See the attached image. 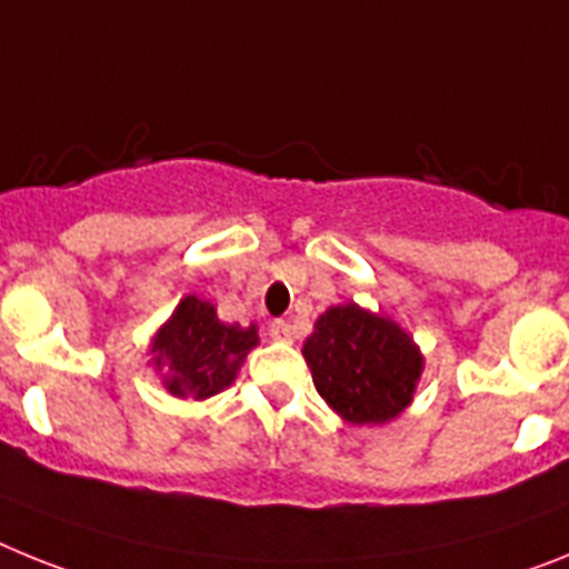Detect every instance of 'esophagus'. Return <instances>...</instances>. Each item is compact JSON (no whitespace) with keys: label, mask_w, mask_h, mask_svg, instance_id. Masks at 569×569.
Listing matches in <instances>:
<instances>
[{"label":"esophagus","mask_w":569,"mask_h":569,"mask_svg":"<svg viewBox=\"0 0 569 569\" xmlns=\"http://www.w3.org/2000/svg\"><path fill=\"white\" fill-rule=\"evenodd\" d=\"M269 335L274 340H291V335H295V332H291L289 320L280 318V320H271V323H269Z\"/></svg>","instance_id":"obj_1"}]
</instances>
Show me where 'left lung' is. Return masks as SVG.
Returning <instances> with one entry per match:
<instances>
[{"label": "left lung", "instance_id": "1", "mask_svg": "<svg viewBox=\"0 0 569 569\" xmlns=\"http://www.w3.org/2000/svg\"><path fill=\"white\" fill-rule=\"evenodd\" d=\"M320 398L349 423H383L409 407L421 355L392 320L360 306H332L303 343Z\"/></svg>", "mask_w": 569, "mask_h": 569}]
</instances>
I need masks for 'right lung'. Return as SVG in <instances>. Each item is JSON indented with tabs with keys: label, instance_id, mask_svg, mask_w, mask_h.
<instances>
[{
	"label": "right lung",
	"instance_id": "obj_1",
	"mask_svg": "<svg viewBox=\"0 0 569 569\" xmlns=\"http://www.w3.org/2000/svg\"><path fill=\"white\" fill-rule=\"evenodd\" d=\"M254 346V326L220 323L214 306L189 295L157 332L151 352L157 355V367L168 369V392L202 401L229 387Z\"/></svg>",
	"mask_w": 569,
	"mask_h": 569
}]
</instances>
